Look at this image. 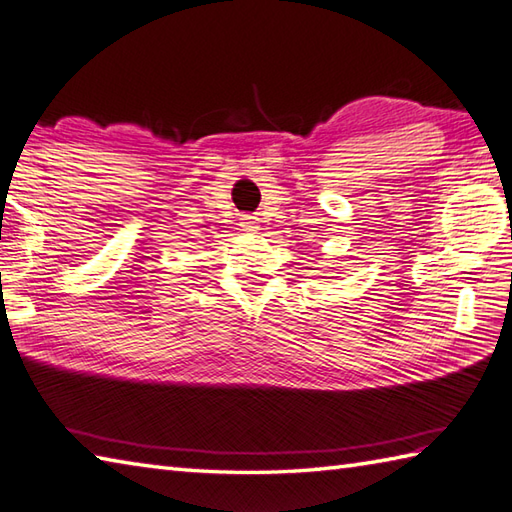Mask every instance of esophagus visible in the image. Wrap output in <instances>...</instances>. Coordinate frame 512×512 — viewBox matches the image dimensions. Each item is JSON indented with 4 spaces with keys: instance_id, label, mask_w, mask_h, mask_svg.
<instances>
[{
    "instance_id": "1",
    "label": "esophagus",
    "mask_w": 512,
    "mask_h": 512,
    "mask_svg": "<svg viewBox=\"0 0 512 512\" xmlns=\"http://www.w3.org/2000/svg\"><path fill=\"white\" fill-rule=\"evenodd\" d=\"M239 226H242V231L246 233H255L259 231V220L255 215H244L242 220H239Z\"/></svg>"
}]
</instances>
